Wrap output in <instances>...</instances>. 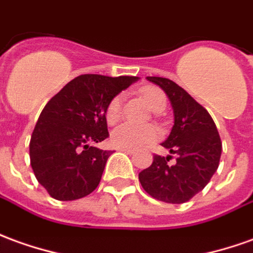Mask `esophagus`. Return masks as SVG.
Here are the masks:
<instances>
[{"label": "esophagus", "mask_w": 253, "mask_h": 253, "mask_svg": "<svg viewBox=\"0 0 253 253\" xmlns=\"http://www.w3.org/2000/svg\"><path fill=\"white\" fill-rule=\"evenodd\" d=\"M119 151L125 152V153H127V155H134V153H135V151H134V149H125V148H121Z\"/></svg>", "instance_id": "esophagus-1"}]
</instances>
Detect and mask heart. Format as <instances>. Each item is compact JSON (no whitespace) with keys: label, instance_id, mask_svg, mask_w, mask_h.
Returning a JSON list of instances; mask_svg holds the SVG:
<instances>
[{"label":"heart","instance_id":"heart-1","mask_svg":"<svg viewBox=\"0 0 253 253\" xmlns=\"http://www.w3.org/2000/svg\"><path fill=\"white\" fill-rule=\"evenodd\" d=\"M145 104L153 111V112H162L166 109L167 98L166 94L160 89L148 86L139 91ZM122 115V96H115L111 98L105 108V119L109 125H114L119 121ZM159 130L157 127L139 126L132 123H122L115 127L111 132V142L116 148H125V149H138L141 146L149 145L159 138Z\"/></svg>","mask_w":253,"mask_h":253}]
</instances>
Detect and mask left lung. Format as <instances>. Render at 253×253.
<instances>
[{"instance_id":"1","label":"left lung","mask_w":253,"mask_h":253,"mask_svg":"<svg viewBox=\"0 0 253 253\" xmlns=\"http://www.w3.org/2000/svg\"><path fill=\"white\" fill-rule=\"evenodd\" d=\"M160 86L174 111V126L163 146L176 155L153 156V163L138 174L139 182L156 200L182 204L206 188L218 169L222 142L211 115L186 90L167 78L146 77Z\"/></svg>"}]
</instances>
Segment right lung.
<instances>
[{"instance_id":"right-lung-1","label":"right lung","mask_w":253,"mask_h":253,"mask_svg":"<svg viewBox=\"0 0 253 253\" xmlns=\"http://www.w3.org/2000/svg\"><path fill=\"white\" fill-rule=\"evenodd\" d=\"M138 79L79 75L42 109L30 141V162L53 199L78 200L98 186L112 153L93 146L109 137L107 104Z\"/></svg>"}]
</instances>
